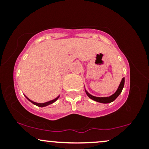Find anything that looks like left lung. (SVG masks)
<instances>
[{"label": "left lung", "instance_id": "8db88e82", "mask_svg": "<svg viewBox=\"0 0 149 149\" xmlns=\"http://www.w3.org/2000/svg\"><path fill=\"white\" fill-rule=\"evenodd\" d=\"M124 84H125V78H123L122 79V81H121L120 84V85H119L117 91H116L115 93L113 94V95H112L111 96L108 97H94V96H92V95H90V94H89L88 92L86 91V90H85V92H86L87 95H88V96L90 97V99H92V100L96 101V102H100V103H103V104L111 103V102H113V101L115 100L119 96V95L121 93V92H122Z\"/></svg>", "mask_w": 149, "mask_h": 149}]
</instances>
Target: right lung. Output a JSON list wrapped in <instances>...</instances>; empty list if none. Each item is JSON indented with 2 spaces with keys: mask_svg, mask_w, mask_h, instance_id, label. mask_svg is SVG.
<instances>
[{
  "mask_svg": "<svg viewBox=\"0 0 149 149\" xmlns=\"http://www.w3.org/2000/svg\"><path fill=\"white\" fill-rule=\"evenodd\" d=\"M59 97H57V98H56V99H54V100L49 101V102H45V103H42V104H40V103H36V102H33V101L30 100L29 99V98H27V97H26V99H27V100H28L29 101H30V102H31V103H33V104H35V105L38 106V107H46V106L49 105V104H51L54 103V102H56V101H57V100H58V98H59Z\"/></svg>",
  "mask_w": 149,
  "mask_h": 149,
  "instance_id": "obj_1",
  "label": "right lung"
}]
</instances>
